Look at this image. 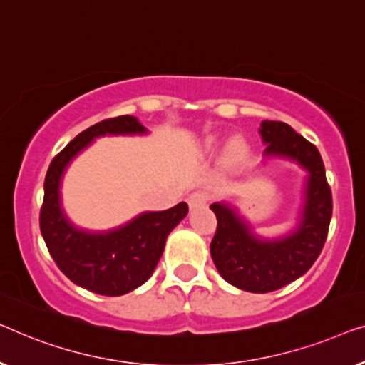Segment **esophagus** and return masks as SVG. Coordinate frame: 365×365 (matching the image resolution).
I'll list each match as a JSON object with an SVG mask.
<instances>
[{
	"label": "esophagus",
	"mask_w": 365,
	"mask_h": 365,
	"mask_svg": "<svg viewBox=\"0 0 365 365\" xmlns=\"http://www.w3.org/2000/svg\"><path fill=\"white\" fill-rule=\"evenodd\" d=\"M208 202V195L205 192H193L188 197V207L190 208H200L203 205H207Z\"/></svg>",
	"instance_id": "1"
}]
</instances>
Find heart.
<instances>
[{
	"instance_id": "obj_1",
	"label": "heart",
	"mask_w": 365,
	"mask_h": 365,
	"mask_svg": "<svg viewBox=\"0 0 365 365\" xmlns=\"http://www.w3.org/2000/svg\"><path fill=\"white\" fill-rule=\"evenodd\" d=\"M248 153H250L248 143H246L243 138L233 137L232 140L225 145L222 160L227 167H238L246 160Z\"/></svg>"
}]
</instances>
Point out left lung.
I'll use <instances>...</instances> for the list:
<instances>
[{"instance_id": "8db88e82", "label": "left lung", "mask_w": 365, "mask_h": 365, "mask_svg": "<svg viewBox=\"0 0 365 365\" xmlns=\"http://www.w3.org/2000/svg\"><path fill=\"white\" fill-rule=\"evenodd\" d=\"M268 158L296 162L307 172L299 218L289 233L266 238L230 203L210 205L217 217L210 251L225 281L248 292H269L307 273L321 255L332 217V195L317 148L284 122L259 127Z\"/></svg>"}]
</instances>
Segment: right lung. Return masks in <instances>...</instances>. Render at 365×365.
<instances>
[{
	"mask_svg": "<svg viewBox=\"0 0 365 365\" xmlns=\"http://www.w3.org/2000/svg\"><path fill=\"white\" fill-rule=\"evenodd\" d=\"M137 117L120 115L81 132L53 158L44 178L39 227L58 268L84 289L102 296H122L150 278L165 248L168 233L187 217L182 202L163 212H143L120 227L91 232L76 227L61 200L64 173L84 148L104 135H143Z\"/></svg>",
	"mask_w": 365,
	"mask_h": 365,
	"instance_id": "1",
	"label": "right lung"
}]
</instances>
